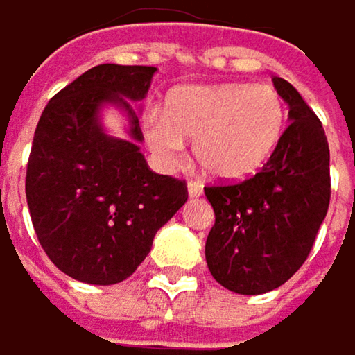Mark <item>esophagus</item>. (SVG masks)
Masks as SVG:
<instances>
[{"label":"esophagus","instance_id":"obj_1","mask_svg":"<svg viewBox=\"0 0 355 355\" xmlns=\"http://www.w3.org/2000/svg\"><path fill=\"white\" fill-rule=\"evenodd\" d=\"M188 196H190V198L202 196V186H200L198 182H188Z\"/></svg>","mask_w":355,"mask_h":355}]
</instances>
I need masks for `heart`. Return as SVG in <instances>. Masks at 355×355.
Returning <instances> with one entry per match:
<instances>
[{"label": "heart", "instance_id": "1", "mask_svg": "<svg viewBox=\"0 0 355 355\" xmlns=\"http://www.w3.org/2000/svg\"><path fill=\"white\" fill-rule=\"evenodd\" d=\"M287 105L279 90L254 85H192L171 90L163 113L142 117L146 146L163 167H175L186 140L217 180L240 182L259 173L279 148Z\"/></svg>", "mask_w": 355, "mask_h": 355}]
</instances>
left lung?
<instances>
[{
  "mask_svg": "<svg viewBox=\"0 0 355 355\" xmlns=\"http://www.w3.org/2000/svg\"><path fill=\"white\" fill-rule=\"evenodd\" d=\"M272 83L291 121L279 148L254 178L205 188L215 211L207 266L217 283L242 295L272 291L304 265L331 198L322 123L287 80Z\"/></svg>",
  "mask_w": 355,
  "mask_h": 355,
  "instance_id": "8db88e82",
  "label": "left lung"
}]
</instances>
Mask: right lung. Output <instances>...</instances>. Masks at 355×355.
<instances>
[{
    "label": "right lung",
    "mask_w": 355,
    "mask_h": 355,
    "mask_svg": "<svg viewBox=\"0 0 355 355\" xmlns=\"http://www.w3.org/2000/svg\"><path fill=\"white\" fill-rule=\"evenodd\" d=\"M157 68L101 64L43 109L26 169V202L37 238L68 277L90 285L128 279L155 234L188 200L186 184L150 171L140 153L138 103ZM124 113L126 138L102 125V111Z\"/></svg>",
    "instance_id": "add662e5"
}]
</instances>
